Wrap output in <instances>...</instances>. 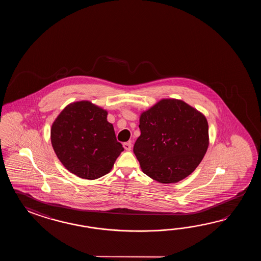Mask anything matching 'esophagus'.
<instances>
[{
  "instance_id": "obj_1",
  "label": "esophagus",
  "mask_w": 261,
  "mask_h": 261,
  "mask_svg": "<svg viewBox=\"0 0 261 261\" xmlns=\"http://www.w3.org/2000/svg\"><path fill=\"white\" fill-rule=\"evenodd\" d=\"M123 147L125 148V150H127V151H129V150L132 149V143H130V142H127V143H124V144H123Z\"/></svg>"
}]
</instances>
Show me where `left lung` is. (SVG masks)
Here are the masks:
<instances>
[{"mask_svg":"<svg viewBox=\"0 0 261 261\" xmlns=\"http://www.w3.org/2000/svg\"><path fill=\"white\" fill-rule=\"evenodd\" d=\"M139 128L133 152L142 171L160 183L189 176L209 145L205 117L183 100H160L142 113Z\"/></svg>","mask_w":261,"mask_h":261,"instance_id":"left-lung-1","label":"left lung"}]
</instances>
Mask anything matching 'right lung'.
<instances>
[{
    "instance_id": "1",
    "label": "right lung",
    "mask_w": 261,
    "mask_h": 261,
    "mask_svg": "<svg viewBox=\"0 0 261 261\" xmlns=\"http://www.w3.org/2000/svg\"><path fill=\"white\" fill-rule=\"evenodd\" d=\"M107 112L88 100L67 106L51 128V144L69 172L94 180L110 172L122 152Z\"/></svg>"
}]
</instances>
